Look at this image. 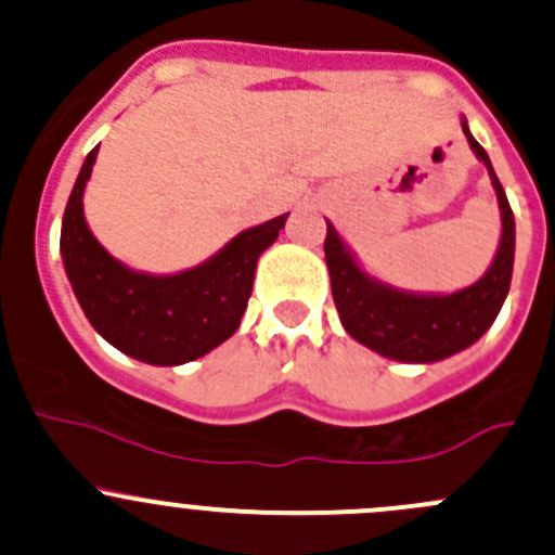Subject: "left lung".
Here are the masks:
<instances>
[{
	"label": "left lung",
	"instance_id": "1",
	"mask_svg": "<svg viewBox=\"0 0 555 555\" xmlns=\"http://www.w3.org/2000/svg\"><path fill=\"white\" fill-rule=\"evenodd\" d=\"M469 147L475 150L491 173L502 211V242L494 262L480 282L453 295H408L373 282L360 271L335 228L327 222L324 260L330 271L335 309L340 324L354 340L378 354L400 362H438L473 346L500 313L507 298L516 255V220L507 195L496 179L486 150L467 131Z\"/></svg>",
	"mask_w": 555,
	"mask_h": 555
}]
</instances>
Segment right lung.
I'll return each instance as SVG.
<instances>
[{
	"instance_id": "right-lung-1",
	"label": "right lung",
	"mask_w": 555,
	"mask_h": 555,
	"mask_svg": "<svg viewBox=\"0 0 555 555\" xmlns=\"http://www.w3.org/2000/svg\"><path fill=\"white\" fill-rule=\"evenodd\" d=\"M88 153L66 201L61 257L88 322L133 360L182 365L231 338L242 324L257 257L276 242L287 215L238 233L204 266L173 276L128 271L93 238L82 217V190L96 164Z\"/></svg>"
}]
</instances>
